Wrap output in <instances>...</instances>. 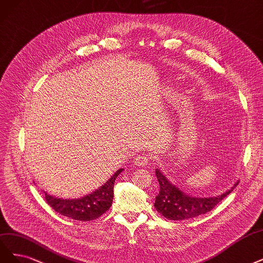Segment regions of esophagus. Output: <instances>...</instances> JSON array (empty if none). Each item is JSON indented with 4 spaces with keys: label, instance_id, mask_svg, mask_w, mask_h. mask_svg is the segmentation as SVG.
<instances>
[{
    "label": "esophagus",
    "instance_id": "esophagus-1",
    "mask_svg": "<svg viewBox=\"0 0 263 263\" xmlns=\"http://www.w3.org/2000/svg\"><path fill=\"white\" fill-rule=\"evenodd\" d=\"M135 163H136V165H138V166L147 165L149 163V157L147 155H143V153H142V155H139L138 157H136Z\"/></svg>",
    "mask_w": 263,
    "mask_h": 263
}]
</instances>
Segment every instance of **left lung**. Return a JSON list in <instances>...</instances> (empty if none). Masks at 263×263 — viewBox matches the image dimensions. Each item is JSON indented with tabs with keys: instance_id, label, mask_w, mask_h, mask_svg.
I'll return each mask as SVG.
<instances>
[{
	"instance_id": "left-lung-1",
	"label": "left lung",
	"mask_w": 263,
	"mask_h": 263,
	"mask_svg": "<svg viewBox=\"0 0 263 263\" xmlns=\"http://www.w3.org/2000/svg\"><path fill=\"white\" fill-rule=\"evenodd\" d=\"M156 175L160 184V193L156 197L155 208L164 218L173 221L187 220L211 211L223 199L233 192L234 187L221 196L210 198H196L188 196L163 175L160 170H156ZM238 182L234 186H237Z\"/></svg>"
}]
</instances>
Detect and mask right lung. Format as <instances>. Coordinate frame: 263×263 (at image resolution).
Returning a JSON list of instances; mask_svg holds the SVG:
<instances>
[{
	"label": "right lung",
	"instance_id": "right-lung-1",
	"mask_svg": "<svg viewBox=\"0 0 263 263\" xmlns=\"http://www.w3.org/2000/svg\"><path fill=\"white\" fill-rule=\"evenodd\" d=\"M123 172V168L116 173L107 182L98 188L92 194H89L79 199H61L44 193L45 201L60 214L77 221H92L105 213L113 202V188L115 178Z\"/></svg>",
	"mask_w": 263,
	"mask_h": 263
}]
</instances>
